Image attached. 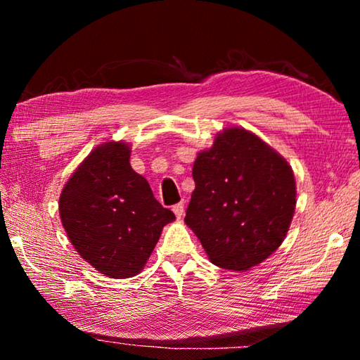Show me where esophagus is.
I'll return each instance as SVG.
<instances>
[{
  "label": "esophagus",
  "instance_id": "34e87169",
  "mask_svg": "<svg viewBox=\"0 0 360 360\" xmlns=\"http://www.w3.org/2000/svg\"><path fill=\"white\" fill-rule=\"evenodd\" d=\"M173 212L176 214V217L178 219H181L182 216H184V203H176L174 206H173Z\"/></svg>",
  "mask_w": 360,
  "mask_h": 360
}]
</instances>
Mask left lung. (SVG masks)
<instances>
[{
	"label": "left lung",
	"mask_w": 360,
	"mask_h": 360,
	"mask_svg": "<svg viewBox=\"0 0 360 360\" xmlns=\"http://www.w3.org/2000/svg\"><path fill=\"white\" fill-rule=\"evenodd\" d=\"M184 222L212 264L233 271L259 265L281 246L297 203L294 172L283 155L241 127L217 133L198 152Z\"/></svg>",
	"instance_id": "8db88e82"
}]
</instances>
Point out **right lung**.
<instances>
[{"mask_svg":"<svg viewBox=\"0 0 360 360\" xmlns=\"http://www.w3.org/2000/svg\"><path fill=\"white\" fill-rule=\"evenodd\" d=\"M130 144L103 143L84 158L60 195L63 229L79 255L108 278L136 276L174 214L133 172Z\"/></svg>","mask_w":360,"mask_h":360,"instance_id":"1","label":"right lung"}]
</instances>
